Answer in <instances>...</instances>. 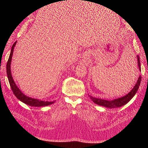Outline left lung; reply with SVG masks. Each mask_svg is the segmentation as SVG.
<instances>
[{
    "label": "left lung",
    "mask_w": 148,
    "mask_h": 148,
    "mask_svg": "<svg viewBox=\"0 0 148 148\" xmlns=\"http://www.w3.org/2000/svg\"><path fill=\"white\" fill-rule=\"evenodd\" d=\"M137 58H138V68H139L140 71H141L140 60V57H139L138 55L137 56ZM141 80V76L140 75L138 78L137 83H136L135 86H134V88L132 89V90L126 96L118 98V99H114L112 101H107V100L99 99V98L93 97L90 96H89V97H90V98L92 99V102H94L95 104H96L97 105L104 106L106 107H108V108H117V107H122V106H124L125 104H126L127 103L130 101L132 99V98L135 95V94L138 91L139 86H140Z\"/></svg>",
    "instance_id": "1"
}]
</instances>
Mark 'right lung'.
<instances>
[{
  "instance_id": "1",
  "label": "right lung",
  "mask_w": 148,
  "mask_h": 148,
  "mask_svg": "<svg viewBox=\"0 0 148 148\" xmlns=\"http://www.w3.org/2000/svg\"><path fill=\"white\" fill-rule=\"evenodd\" d=\"M16 41L15 42V43L13 44L12 49H11L10 54L9 58H8V60L7 61V77L8 79V82H9L10 87L12 88V90L13 94H14L15 96L20 101L23 102L26 104L33 106V107H44V106H47L53 104V103L54 102V101L53 102L43 101L39 99H33V98L26 96L24 95V94H23V92H21V91L18 89V88L16 86L15 83L13 79L12 76L11 74V70H10V65H11L12 58V55L13 52V49H14V47L16 45Z\"/></svg>"
}]
</instances>
